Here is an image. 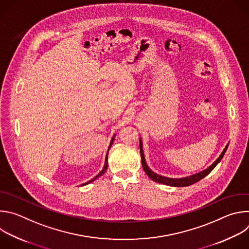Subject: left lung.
Here are the masks:
<instances>
[{
  "mask_svg": "<svg viewBox=\"0 0 249 249\" xmlns=\"http://www.w3.org/2000/svg\"><path fill=\"white\" fill-rule=\"evenodd\" d=\"M229 145L226 146V148L224 149L223 153L221 154V156L215 160V162H213L207 169L193 174L191 176H187V177H182V178H169V177H165L162 175H159L157 173H155L153 170L150 169V167L147 165L145 157H144V152H143V144H142V141L140 139V153H141V157H142V165H143V168L145 170V172L147 173V175L150 177L152 180H154L155 182H159L164 185H168V186H174V187H184V186H189L192 185L196 182H198L199 180H201L202 178H204L205 176H207L213 169L216 167V165L221 161V160L223 159L227 149H228Z\"/></svg>",
  "mask_w": 249,
  "mask_h": 249,
  "instance_id": "left-lung-1",
  "label": "left lung"
}]
</instances>
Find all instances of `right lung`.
Here are the masks:
<instances>
[{
  "label": "right lung",
  "instance_id": "add662e5",
  "mask_svg": "<svg viewBox=\"0 0 249 249\" xmlns=\"http://www.w3.org/2000/svg\"><path fill=\"white\" fill-rule=\"evenodd\" d=\"M114 137H115V135L113 136V138L111 139V142H110V145H109V148H108V151H109V149H110V147H111V145H112V143H113V141H114ZM108 151H107V154H106V157H105V162H104V166H103V168H102V170L95 176V177H93V178L91 179V180H89V181H88L87 183H85V184H83V185H87V184H89V183H90V182H92L93 180H95L97 177H99V176H101L102 174H104V172L106 171V169H107V166H108V161H107V160H108Z\"/></svg>",
  "mask_w": 249,
  "mask_h": 249
}]
</instances>
